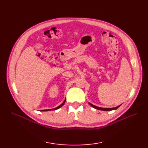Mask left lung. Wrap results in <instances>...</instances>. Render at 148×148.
Segmentation results:
<instances>
[{"label": "left lung", "instance_id": "obj_1", "mask_svg": "<svg viewBox=\"0 0 148 148\" xmlns=\"http://www.w3.org/2000/svg\"><path fill=\"white\" fill-rule=\"evenodd\" d=\"M89 104L93 108H95V109L100 110H103V111H110V110H116V109H117L118 108H119V107L121 106V105H120V106H118V107H114V108H102V107H99L95 106L93 105V104H90V103H89Z\"/></svg>", "mask_w": 148, "mask_h": 148}]
</instances>
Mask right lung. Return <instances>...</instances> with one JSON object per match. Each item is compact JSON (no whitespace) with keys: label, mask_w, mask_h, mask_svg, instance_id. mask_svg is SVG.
<instances>
[{"label":"right lung","mask_w":148,"mask_h":148,"mask_svg":"<svg viewBox=\"0 0 148 148\" xmlns=\"http://www.w3.org/2000/svg\"><path fill=\"white\" fill-rule=\"evenodd\" d=\"M65 101H66V99H65V100H64V101L63 102V103L61 104L60 106H58V107H57L56 108H53V109H48V110H40V111H42V112H43V111H49V110H57V109H58V108H60V107H61L62 106H63V105L65 104Z\"/></svg>","instance_id":"right-lung-1"}]
</instances>
